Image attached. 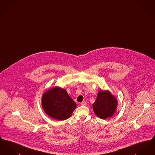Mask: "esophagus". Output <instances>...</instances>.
Returning <instances> with one entry per match:
<instances>
[{
  "instance_id": "34e87169",
  "label": "esophagus",
  "mask_w": 155,
  "mask_h": 155,
  "mask_svg": "<svg viewBox=\"0 0 155 155\" xmlns=\"http://www.w3.org/2000/svg\"><path fill=\"white\" fill-rule=\"evenodd\" d=\"M81 105H82V106H86V104H87V103H86V102L84 101V102H81Z\"/></svg>"
}]
</instances>
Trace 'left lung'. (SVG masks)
<instances>
[{
  "instance_id": "1",
  "label": "left lung",
  "mask_w": 155,
  "mask_h": 155,
  "mask_svg": "<svg viewBox=\"0 0 155 155\" xmlns=\"http://www.w3.org/2000/svg\"><path fill=\"white\" fill-rule=\"evenodd\" d=\"M117 104V99L109 90H101L97 93L96 101L92 106L94 113L98 117L106 119L114 115Z\"/></svg>"
}]
</instances>
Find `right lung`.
Segmentation results:
<instances>
[{
	"label": "right lung",
	"mask_w": 155,
	"mask_h": 155,
	"mask_svg": "<svg viewBox=\"0 0 155 155\" xmlns=\"http://www.w3.org/2000/svg\"><path fill=\"white\" fill-rule=\"evenodd\" d=\"M42 106L45 112L52 118L59 121L70 117L77 104L67 91L59 87L48 89L42 96Z\"/></svg>",
	"instance_id": "obj_1"
}]
</instances>
